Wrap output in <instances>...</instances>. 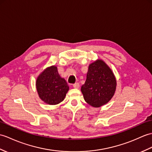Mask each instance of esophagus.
<instances>
[{
	"label": "esophagus",
	"instance_id": "34e87169",
	"mask_svg": "<svg viewBox=\"0 0 152 152\" xmlns=\"http://www.w3.org/2000/svg\"><path fill=\"white\" fill-rule=\"evenodd\" d=\"M73 87L75 88V89H78V88L80 87V83H75V84H73Z\"/></svg>",
	"mask_w": 152,
	"mask_h": 152
}]
</instances>
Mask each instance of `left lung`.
Returning a JSON list of instances; mask_svg holds the SVG:
<instances>
[{"mask_svg":"<svg viewBox=\"0 0 152 152\" xmlns=\"http://www.w3.org/2000/svg\"><path fill=\"white\" fill-rule=\"evenodd\" d=\"M116 87V80L111 69L102 59H97L89 65L81 91L87 104L99 107L111 99Z\"/></svg>","mask_w":152,"mask_h":152,"instance_id":"8db88e82","label":"left lung"}]
</instances>
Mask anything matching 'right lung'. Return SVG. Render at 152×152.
Instances as JSON below:
<instances>
[{
  "label": "right lung",
  "instance_id": "right-lung-1",
  "mask_svg": "<svg viewBox=\"0 0 152 152\" xmlns=\"http://www.w3.org/2000/svg\"><path fill=\"white\" fill-rule=\"evenodd\" d=\"M36 89L39 96L46 104L56 105L64 100L69 87L66 80L59 76L57 66H51L37 77Z\"/></svg>",
  "mask_w": 152,
  "mask_h": 152
}]
</instances>
